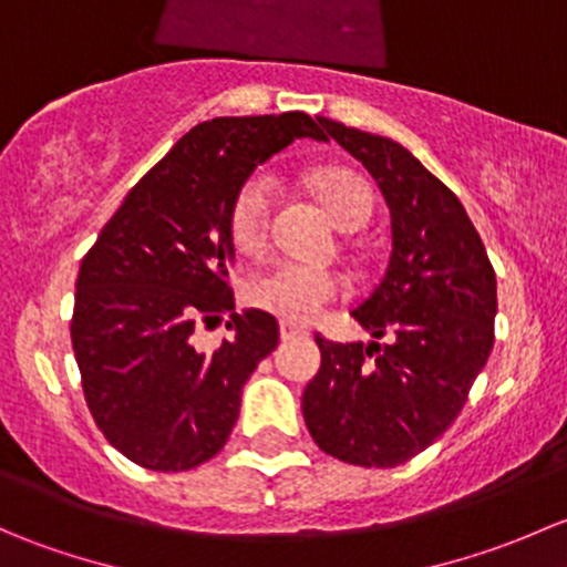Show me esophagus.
Returning a JSON list of instances; mask_svg holds the SVG:
<instances>
[{"label": "esophagus", "mask_w": 567, "mask_h": 567, "mask_svg": "<svg viewBox=\"0 0 567 567\" xmlns=\"http://www.w3.org/2000/svg\"><path fill=\"white\" fill-rule=\"evenodd\" d=\"M305 334H307L305 329L288 323V320H282V323H279V337H282V340H296V337H305Z\"/></svg>", "instance_id": "34e87169"}]
</instances>
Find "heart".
Segmentation results:
<instances>
[{
  "label": "heart",
  "instance_id": "obj_1",
  "mask_svg": "<svg viewBox=\"0 0 567 567\" xmlns=\"http://www.w3.org/2000/svg\"><path fill=\"white\" fill-rule=\"evenodd\" d=\"M312 188L323 197L331 219L342 230H359L373 216V188L362 175L342 167H326L310 175ZM274 181L268 175H251L230 208V238L247 255H257L268 241L274 208ZM348 282L342 274L305 262L279 260L249 279L247 296L255 307L293 323H312L329 305L346 296Z\"/></svg>",
  "mask_w": 567,
  "mask_h": 567
}]
</instances>
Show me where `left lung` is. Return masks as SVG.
I'll return each mask as SVG.
<instances>
[{"mask_svg":"<svg viewBox=\"0 0 567 567\" xmlns=\"http://www.w3.org/2000/svg\"><path fill=\"white\" fill-rule=\"evenodd\" d=\"M323 128L379 183L392 249L381 282L353 310L375 342L316 334L320 370L301 411L331 458L392 468L461 414L494 348L496 274L461 199L403 145L334 120Z\"/></svg>","mask_w":567,"mask_h":567,"instance_id":"8db88e82","label":"left lung"}]
</instances>
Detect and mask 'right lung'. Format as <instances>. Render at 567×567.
<instances>
[{
	"instance_id": "right-lung-1",
	"label": "right lung",
	"mask_w": 567,
	"mask_h": 567,
	"mask_svg": "<svg viewBox=\"0 0 567 567\" xmlns=\"http://www.w3.org/2000/svg\"><path fill=\"white\" fill-rule=\"evenodd\" d=\"M305 112L199 123L128 194L84 255L71 342L95 425L153 472H186L230 439L251 370L277 348L262 310L236 312L230 208L257 164L299 136L326 140ZM231 337L193 348L199 322Z\"/></svg>"
}]
</instances>
